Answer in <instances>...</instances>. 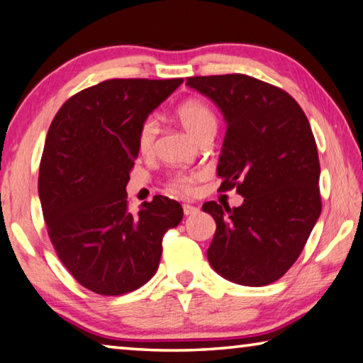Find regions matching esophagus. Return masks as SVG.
I'll return each instance as SVG.
<instances>
[{
	"instance_id": "34e87169",
	"label": "esophagus",
	"mask_w": 363,
	"mask_h": 363,
	"mask_svg": "<svg viewBox=\"0 0 363 363\" xmlns=\"http://www.w3.org/2000/svg\"><path fill=\"white\" fill-rule=\"evenodd\" d=\"M183 212H185V216H194V213L199 212V207L191 204H183Z\"/></svg>"
}]
</instances>
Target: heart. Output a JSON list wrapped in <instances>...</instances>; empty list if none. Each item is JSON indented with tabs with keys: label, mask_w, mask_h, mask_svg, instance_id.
Masks as SVG:
<instances>
[{
	"label": "heart",
	"mask_w": 363,
	"mask_h": 363,
	"mask_svg": "<svg viewBox=\"0 0 363 363\" xmlns=\"http://www.w3.org/2000/svg\"><path fill=\"white\" fill-rule=\"evenodd\" d=\"M177 117L183 128L194 136L196 140H203L207 135H216L217 130V117L209 106L203 101L191 99L178 106ZM159 135V123L156 117H146L145 121L140 123L138 135H136V145L141 154H151L154 151V145H156V138ZM203 178V172H175L169 177L167 188L174 193L182 194H191L198 183Z\"/></svg>",
	"instance_id": "1"
}]
</instances>
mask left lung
I'll return each instance as SVG.
<instances>
[{"mask_svg":"<svg viewBox=\"0 0 363 363\" xmlns=\"http://www.w3.org/2000/svg\"><path fill=\"white\" fill-rule=\"evenodd\" d=\"M227 122L217 175L240 207L209 201L217 223L207 249L212 269L245 286L277 281L298 260L322 212L320 162L304 111L281 88L242 74L188 77Z\"/></svg>","mask_w":363,"mask_h":363,"instance_id":"left-lung-1","label":"left lung"}]
</instances>
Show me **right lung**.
Masks as SVG:
<instances>
[{
  "mask_svg": "<svg viewBox=\"0 0 363 363\" xmlns=\"http://www.w3.org/2000/svg\"><path fill=\"white\" fill-rule=\"evenodd\" d=\"M183 79H112L62 104L48 130L38 194L57 257L103 296L138 289L157 272L162 238L183 218L165 196L128 211L125 186L138 157L140 123Z\"/></svg>",
  "mask_w": 363,
  "mask_h": 363,
  "instance_id": "add662e5",
  "label": "right lung"
}]
</instances>
